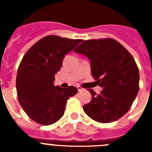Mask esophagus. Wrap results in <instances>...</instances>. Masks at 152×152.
Wrapping results in <instances>:
<instances>
[{"mask_svg":"<svg viewBox=\"0 0 152 152\" xmlns=\"http://www.w3.org/2000/svg\"><path fill=\"white\" fill-rule=\"evenodd\" d=\"M76 88H77V90H78V91H83L84 90L83 88H81L80 86H77Z\"/></svg>","mask_w":152,"mask_h":152,"instance_id":"obj_1","label":"esophagus"}]
</instances>
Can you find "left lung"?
<instances>
[{"instance_id":"left-lung-1","label":"left lung","mask_w":152,"mask_h":152,"mask_svg":"<svg viewBox=\"0 0 152 152\" xmlns=\"http://www.w3.org/2000/svg\"><path fill=\"white\" fill-rule=\"evenodd\" d=\"M90 60L91 75L102 88L83 106L85 113L100 123L115 121L125 115L139 91V69L130 53L113 39L83 41L74 50Z\"/></svg>"}]
</instances>
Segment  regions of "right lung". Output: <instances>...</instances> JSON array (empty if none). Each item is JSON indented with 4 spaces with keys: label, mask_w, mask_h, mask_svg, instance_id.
Here are the masks:
<instances>
[{
    "label": "right lung",
    "mask_w": 152,
    "mask_h": 152,
    "mask_svg": "<svg viewBox=\"0 0 152 152\" xmlns=\"http://www.w3.org/2000/svg\"><path fill=\"white\" fill-rule=\"evenodd\" d=\"M81 42L48 35L33 45L23 57L16 76L17 97L25 113L35 122L42 125L57 122L64 115L67 100L77 93L76 87H55L53 81L64 55Z\"/></svg>",
    "instance_id": "right-lung-1"
}]
</instances>
